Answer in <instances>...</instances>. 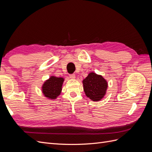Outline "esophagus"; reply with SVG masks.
Returning a JSON list of instances; mask_svg holds the SVG:
<instances>
[{"label":"esophagus","mask_w":152,"mask_h":152,"mask_svg":"<svg viewBox=\"0 0 152 152\" xmlns=\"http://www.w3.org/2000/svg\"><path fill=\"white\" fill-rule=\"evenodd\" d=\"M70 77L72 79H75V75L74 74H71V75H70Z\"/></svg>","instance_id":"34e87169"}]
</instances>
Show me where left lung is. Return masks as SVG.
<instances>
[{"label":"left lung","instance_id":"8db88e82","mask_svg":"<svg viewBox=\"0 0 152 152\" xmlns=\"http://www.w3.org/2000/svg\"><path fill=\"white\" fill-rule=\"evenodd\" d=\"M84 93L87 98L94 102H99L107 93L108 82L96 73L91 72L82 81Z\"/></svg>","mask_w":152,"mask_h":152}]
</instances>
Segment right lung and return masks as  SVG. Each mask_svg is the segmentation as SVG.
Returning a JSON list of instances; mask_svg holds the SVG:
<instances>
[{
	"mask_svg": "<svg viewBox=\"0 0 152 152\" xmlns=\"http://www.w3.org/2000/svg\"><path fill=\"white\" fill-rule=\"evenodd\" d=\"M64 82L63 77L51 76L45 80L42 86V92L45 98L55 99L61 94Z\"/></svg>",
	"mask_w": 152,
	"mask_h": 152,
	"instance_id": "1",
	"label": "right lung"
}]
</instances>
